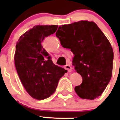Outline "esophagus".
<instances>
[{"label":"esophagus","mask_w":120,"mask_h":120,"mask_svg":"<svg viewBox=\"0 0 120 120\" xmlns=\"http://www.w3.org/2000/svg\"><path fill=\"white\" fill-rule=\"evenodd\" d=\"M65 68L66 70H67L68 72H71L72 71V67H71V65L70 64H67L65 66Z\"/></svg>","instance_id":"obj_1"}]
</instances>
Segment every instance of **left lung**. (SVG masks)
Instances as JSON below:
<instances>
[{"label":"left lung","mask_w":120,"mask_h":120,"mask_svg":"<svg viewBox=\"0 0 120 120\" xmlns=\"http://www.w3.org/2000/svg\"><path fill=\"white\" fill-rule=\"evenodd\" d=\"M56 36L75 55L73 65L82 77L75 88L82 98L101 96L112 77L114 52L109 40L93 22L80 21L59 26Z\"/></svg>","instance_id":"left-lung-1"}]
</instances>
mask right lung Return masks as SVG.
Segmentation results:
<instances>
[{
	"mask_svg": "<svg viewBox=\"0 0 120 120\" xmlns=\"http://www.w3.org/2000/svg\"><path fill=\"white\" fill-rule=\"evenodd\" d=\"M57 25H38L22 35L15 46L14 62L23 86L37 100L49 97L55 93L59 79L67 72L55 65L41 45L45 37L53 34Z\"/></svg>",
	"mask_w": 120,
	"mask_h": 120,
	"instance_id": "1",
	"label": "right lung"
}]
</instances>
